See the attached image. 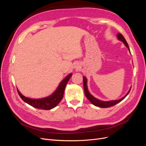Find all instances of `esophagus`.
<instances>
[{
  "mask_svg": "<svg viewBox=\"0 0 146 146\" xmlns=\"http://www.w3.org/2000/svg\"><path fill=\"white\" fill-rule=\"evenodd\" d=\"M76 69L78 68V66H76Z\"/></svg>",
  "mask_w": 146,
  "mask_h": 146,
  "instance_id": "1",
  "label": "esophagus"
}]
</instances>
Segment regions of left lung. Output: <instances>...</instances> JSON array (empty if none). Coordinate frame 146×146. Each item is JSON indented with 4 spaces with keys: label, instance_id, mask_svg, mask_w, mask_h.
Wrapping results in <instances>:
<instances>
[{
    "label": "left lung",
    "instance_id": "1",
    "mask_svg": "<svg viewBox=\"0 0 146 146\" xmlns=\"http://www.w3.org/2000/svg\"><path fill=\"white\" fill-rule=\"evenodd\" d=\"M117 36L118 38V39L119 40H121V41H122L123 43L125 44L126 47L129 48V50H130V48L129 46H128V44L125 40V39L124 38V37L123 36V35L121 33H118L117 35ZM83 88H84V91H85V94L86 96V97L87 98V99L89 100L94 105L96 106V107H102V108H108L110 107H112V106L114 105L117 104V103L120 102L121 101H122L123 99H124L125 97L129 94V93L130 92V90H131V88L130 89L129 91L127 92V94L122 98L121 99H119V100H111V101H107V102H105V101H102L98 99L95 98L94 97L92 96L88 90V88H87V85H86V83H87V80H86V78L83 77Z\"/></svg>",
    "mask_w": 146,
    "mask_h": 146
}]
</instances>
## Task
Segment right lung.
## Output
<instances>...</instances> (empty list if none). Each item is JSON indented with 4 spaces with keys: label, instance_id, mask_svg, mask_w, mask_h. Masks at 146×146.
Here are the masks:
<instances>
[{
    "label": "right lung",
    "instance_id": "add662e5",
    "mask_svg": "<svg viewBox=\"0 0 146 146\" xmlns=\"http://www.w3.org/2000/svg\"><path fill=\"white\" fill-rule=\"evenodd\" d=\"M71 76V74H69L68 76L60 83L58 88H57L56 90L54 92V93L51 96L47 97V98L39 99H30L26 98V97L24 96L23 94H21V93L18 90H17V91L19 96L21 97V98L23 99L25 102L29 104L30 105L38 109L45 110H50L55 107L60 102L61 99H63L66 84L68 83Z\"/></svg>",
    "mask_w": 146,
    "mask_h": 146
}]
</instances>
